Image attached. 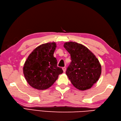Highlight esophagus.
Wrapping results in <instances>:
<instances>
[{
  "mask_svg": "<svg viewBox=\"0 0 121 121\" xmlns=\"http://www.w3.org/2000/svg\"><path fill=\"white\" fill-rule=\"evenodd\" d=\"M62 70H63V72H65V71H66V68H65V67H63V68H62Z\"/></svg>",
  "mask_w": 121,
  "mask_h": 121,
  "instance_id": "obj_1",
  "label": "esophagus"
}]
</instances>
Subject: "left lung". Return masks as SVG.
I'll list each match as a JSON object with an SVG mask.
<instances>
[{
  "instance_id": "8db88e82",
  "label": "left lung",
  "mask_w": 121,
  "mask_h": 121,
  "mask_svg": "<svg viewBox=\"0 0 121 121\" xmlns=\"http://www.w3.org/2000/svg\"><path fill=\"white\" fill-rule=\"evenodd\" d=\"M64 47L70 54L71 62L66 74L75 87L80 90L90 89L98 81L101 65L95 55L81 44L65 42Z\"/></svg>"
}]
</instances>
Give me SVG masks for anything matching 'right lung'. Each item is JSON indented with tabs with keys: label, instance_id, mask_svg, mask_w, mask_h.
Segmentation results:
<instances>
[{
	"label": "right lung",
	"instance_id": "add662e5",
	"mask_svg": "<svg viewBox=\"0 0 121 121\" xmlns=\"http://www.w3.org/2000/svg\"><path fill=\"white\" fill-rule=\"evenodd\" d=\"M56 47L55 42L42 44L28 56L23 72L31 86L40 90L48 89L63 73L62 68L57 67V60L53 56Z\"/></svg>",
	"mask_w": 121,
	"mask_h": 121
}]
</instances>
